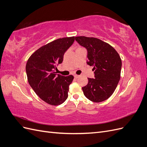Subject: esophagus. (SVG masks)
<instances>
[{
  "mask_svg": "<svg viewBox=\"0 0 147 147\" xmlns=\"http://www.w3.org/2000/svg\"><path fill=\"white\" fill-rule=\"evenodd\" d=\"M78 77H79L78 75H74V77H75V78H77Z\"/></svg>",
  "mask_w": 147,
  "mask_h": 147,
  "instance_id": "1",
  "label": "esophagus"
}]
</instances>
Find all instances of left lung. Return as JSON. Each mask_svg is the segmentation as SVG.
Masks as SVG:
<instances>
[{
    "label": "left lung",
    "instance_id": "8db88e82",
    "mask_svg": "<svg viewBox=\"0 0 147 147\" xmlns=\"http://www.w3.org/2000/svg\"><path fill=\"white\" fill-rule=\"evenodd\" d=\"M80 45L88 51L87 64L93 67L95 78H88L83 94L92 102H100L114 92L121 77V59L118 52L109 43L95 37H75Z\"/></svg>",
    "mask_w": 147,
    "mask_h": 147
}]
</instances>
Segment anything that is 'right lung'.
<instances>
[{
  "label": "right lung",
  "mask_w": 147,
  "mask_h": 147,
  "mask_svg": "<svg viewBox=\"0 0 147 147\" xmlns=\"http://www.w3.org/2000/svg\"><path fill=\"white\" fill-rule=\"evenodd\" d=\"M75 37L56 39L39 48L32 54L26 66L28 80L33 90L43 101L58 105L68 97L74 76L56 74V65L61 64L64 55L72 45Z\"/></svg>",
  "instance_id": "right-lung-1"
}]
</instances>
